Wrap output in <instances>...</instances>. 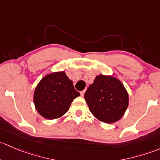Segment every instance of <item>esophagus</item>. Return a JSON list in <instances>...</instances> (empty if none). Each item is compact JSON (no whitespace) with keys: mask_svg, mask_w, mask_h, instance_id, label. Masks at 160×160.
Segmentation results:
<instances>
[{"mask_svg":"<svg viewBox=\"0 0 160 160\" xmlns=\"http://www.w3.org/2000/svg\"><path fill=\"white\" fill-rule=\"evenodd\" d=\"M85 90H83V91L81 92H80L81 95H82V96H84V95H85Z\"/></svg>","mask_w":160,"mask_h":160,"instance_id":"34e87169","label":"esophagus"}]
</instances>
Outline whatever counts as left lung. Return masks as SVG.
Segmentation results:
<instances>
[{
  "mask_svg": "<svg viewBox=\"0 0 160 160\" xmlns=\"http://www.w3.org/2000/svg\"><path fill=\"white\" fill-rule=\"evenodd\" d=\"M90 112L100 122L114 123L126 112L129 95L122 82L112 75L95 77L85 93Z\"/></svg>",
  "mask_w": 160,
  "mask_h": 160,
  "instance_id": "1",
  "label": "left lung"
}]
</instances>
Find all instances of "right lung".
I'll return each mask as SVG.
<instances>
[{"mask_svg": "<svg viewBox=\"0 0 160 160\" xmlns=\"http://www.w3.org/2000/svg\"><path fill=\"white\" fill-rule=\"evenodd\" d=\"M80 93L65 72H55L45 75L34 92V106L38 112L47 119H55L65 114Z\"/></svg>", "mask_w": 160, "mask_h": 160, "instance_id": "add662e5", "label": "right lung"}]
</instances>
